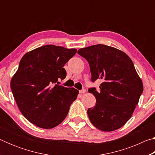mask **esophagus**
Segmentation results:
<instances>
[{
  "label": "esophagus",
  "instance_id": "esophagus-1",
  "mask_svg": "<svg viewBox=\"0 0 155 155\" xmlns=\"http://www.w3.org/2000/svg\"><path fill=\"white\" fill-rule=\"evenodd\" d=\"M85 92H86V90H85V89H83L82 90H80V91H79V93H80V94H85Z\"/></svg>",
  "mask_w": 155,
  "mask_h": 155
}]
</instances>
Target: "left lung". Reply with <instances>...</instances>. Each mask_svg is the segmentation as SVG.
<instances>
[{"instance_id": "left-lung-1", "label": "left lung", "mask_w": 155, "mask_h": 155, "mask_svg": "<svg viewBox=\"0 0 155 155\" xmlns=\"http://www.w3.org/2000/svg\"><path fill=\"white\" fill-rule=\"evenodd\" d=\"M78 53L88 61L91 80L103 81L99 91L89 90L96 100V106L87 110L91 122L106 132L121 128L132 116L143 90L132 60L123 51L104 44L81 48Z\"/></svg>"}]
</instances>
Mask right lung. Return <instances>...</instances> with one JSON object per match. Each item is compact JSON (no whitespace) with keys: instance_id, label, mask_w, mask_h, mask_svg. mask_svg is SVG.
I'll return each mask as SVG.
<instances>
[{"instance_id":"obj_1","label":"right lung","mask_w":155,"mask_h":155,"mask_svg":"<svg viewBox=\"0 0 155 155\" xmlns=\"http://www.w3.org/2000/svg\"><path fill=\"white\" fill-rule=\"evenodd\" d=\"M77 51L46 45L21 59L12 78V91L20 112L36 127L50 129L61 124L77 99V90L58 85L66 77L64 65Z\"/></svg>"}]
</instances>
